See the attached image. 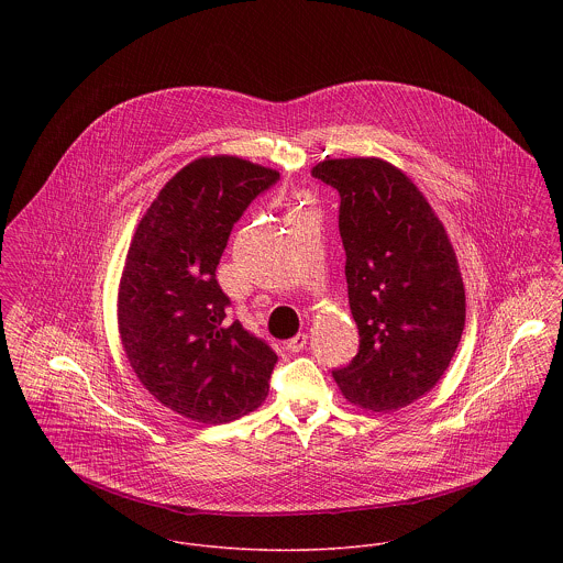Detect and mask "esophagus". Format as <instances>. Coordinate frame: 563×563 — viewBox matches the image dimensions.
I'll return each instance as SVG.
<instances>
[{
  "mask_svg": "<svg viewBox=\"0 0 563 563\" xmlns=\"http://www.w3.org/2000/svg\"><path fill=\"white\" fill-rule=\"evenodd\" d=\"M306 344H308V333H297L292 340L286 342V349H288L290 353H299V351H303Z\"/></svg>",
  "mask_w": 563,
  "mask_h": 563,
  "instance_id": "34e87169",
  "label": "esophagus"
}]
</instances>
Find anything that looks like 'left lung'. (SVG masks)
<instances>
[{"label":"left lung","instance_id":"obj_1","mask_svg":"<svg viewBox=\"0 0 563 563\" xmlns=\"http://www.w3.org/2000/svg\"><path fill=\"white\" fill-rule=\"evenodd\" d=\"M312 175L338 190L349 306L360 351L333 379L344 399L395 411L449 368L466 322V292L444 225L416 184L382 158H333Z\"/></svg>","mask_w":563,"mask_h":563}]
</instances>
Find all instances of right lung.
I'll list each match as a JSON object with an SVG mask.
<instances>
[{
	"mask_svg": "<svg viewBox=\"0 0 563 563\" xmlns=\"http://www.w3.org/2000/svg\"><path fill=\"white\" fill-rule=\"evenodd\" d=\"M279 173L236 156L186 164L158 192L130 244L119 333L141 384L184 418L223 424L268 395L275 351L228 321L217 266L234 223Z\"/></svg>",
	"mask_w": 563,
	"mask_h": 563,
	"instance_id": "add662e5",
	"label": "right lung"
}]
</instances>
